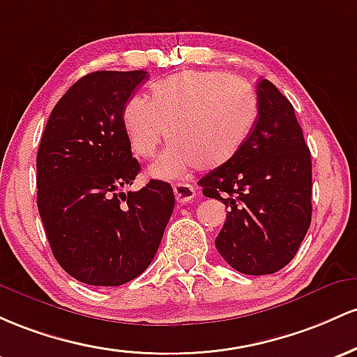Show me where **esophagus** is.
Listing matches in <instances>:
<instances>
[{"label":"esophagus","mask_w":357,"mask_h":357,"mask_svg":"<svg viewBox=\"0 0 357 357\" xmlns=\"http://www.w3.org/2000/svg\"><path fill=\"white\" fill-rule=\"evenodd\" d=\"M174 194L177 202H189L195 197V187L185 182H177L174 185Z\"/></svg>","instance_id":"obj_1"}]
</instances>
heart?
<instances>
[{"label":"heart","instance_id":"obj_1","mask_svg":"<svg viewBox=\"0 0 357 357\" xmlns=\"http://www.w3.org/2000/svg\"><path fill=\"white\" fill-rule=\"evenodd\" d=\"M258 118L253 87L222 72L185 70L153 82L146 99H128L121 126L139 158L172 143L150 167V175L175 180L192 168L214 170L238 155Z\"/></svg>","mask_w":357,"mask_h":357}]
</instances>
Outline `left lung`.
<instances>
[{"instance_id":"left-lung-1","label":"left lung","mask_w":357,"mask_h":357,"mask_svg":"<svg viewBox=\"0 0 357 357\" xmlns=\"http://www.w3.org/2000/svg\"><path fill=\"white\" fill-rule=\"evenodd\" d=\"M258 118L226 165L199 180L227 207L215 248L236 271L271 275L297 255L312 221V160L291 102L268 79L256 87Z\"/></svg>"}]
</instances>
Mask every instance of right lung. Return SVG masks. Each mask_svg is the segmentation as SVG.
<instances>
[{"instance_id": "add662e5", "label": "right lung", "mask_w": 357, "mask_h": 357, "mask_svg": "<svg viewBox=\"0 0 357 357\" xmlns=\"http://www.w3.org/2000/svg\"><path fill=\"white\" fill-rule=\"evenodd\" d=\"M146 70L84 75L52 109L37 153V204L59 265L79 282L119 287L150 266L175 206L170 183L125 192L139 172L121 111Z\"/></svg>"}]
</instances>
